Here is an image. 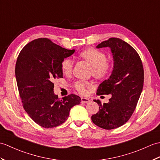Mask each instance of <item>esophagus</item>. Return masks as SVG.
Here are the masks:
<instances>
[{"label": "esophagus", "instance_id": "esophagus-1", "mask_svg": "<svg viewBox=\"0 0 160 160\" xmlns=\"http://www.w3.org/2000/svg\"><path fill=\"white\" fill-rule=\"evenodd\" d=\"M90 102V100L87 98H81V102L82 103H87Z\"/></svg>", "mask_w": 160, "mask_h": 160}]
</instances>
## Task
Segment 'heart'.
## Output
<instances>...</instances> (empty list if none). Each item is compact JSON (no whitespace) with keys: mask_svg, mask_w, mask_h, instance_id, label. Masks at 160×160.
<instances>
[{"mask_svg":"<svg viewBox=\"0 0 160 160\" xmlns=\"http://www.w3.org/2000/svg\"><path fill=\"white\" fill-rule=\"evenodd\" d=\"M80 57L88 62L92 66L91 74L95 78L101 80L106 78L112 70V63L108 61L104 52L93 48H88L82 52ZM74 62L71 58H65L61 63V70L65 75H70L72 73ZM73 87L80 94L87 93L88 88L92 87L91 82L87 81L79 80L76 82Z\"/></svg>","mask_w":160,"mask_h":160,"instance_id":"obj_1","label":"heart"}]
</instances>
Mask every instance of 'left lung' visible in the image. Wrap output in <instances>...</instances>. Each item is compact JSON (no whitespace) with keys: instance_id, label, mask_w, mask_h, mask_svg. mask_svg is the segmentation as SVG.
Masks as SVG:
<instances>
[{"instance_id":"obj_1","label":"left lung","mask_w":160,"mask_h":160,"mask_svg":"<svg viewBox=\"0 0 160 160\" xmlns=\"http://www.w3.org/2000/svg\"><path fill=\"white\" fill-rule=\"evenodd\" d=\"M109 47L114 59V68L108 80L99 85L97 95L111 94L108 103L99 105V112L92 115L95 125L105 129L121 127L132 117L142 92L144 69L138 52L129 44L119 38H111L97 48Z\"/></svg>"}]
</instances>
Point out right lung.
<instances>
[{"label": "right lung", "instance_id": "obj_1", "mask_svg": "<svg viewBox=\"0 0 160 160\" xmlns=\"http://www.w3.org/2000/svg\"><path fill=\"white\" fill-rule=\"evenodd\" d=\"M48 38L27 43L18 55L16 77L22 106L37 124L52 128L63 123L81 99L70 94L59 99L54 93V81L62 78L61 63L74 53Z\"/></svg>", "mask_w": 160, "mask_h": 160}]
</instances>
